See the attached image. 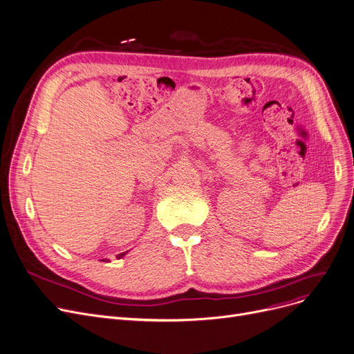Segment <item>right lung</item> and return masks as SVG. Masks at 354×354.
<instances>
[{
  "mask_svg": "<svg viewBox=\"0 0 354 354\" xmlns=\"http://www.w3.org/2000/svg\"><path fill=\"white\" fill-rule=\"evenodd\" d=\"M125 254H127V252H124V254H120V255H116V258H118V259H120V258H122V257H124Z\"/></svg>",
  "mask_w": 354,
  "mask_h": 354,
  "instance_id": "obj_1",
  "label": "right lung"
}]
</instances>
